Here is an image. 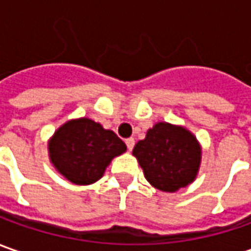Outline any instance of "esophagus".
I'll return each mask as SVG.
<instances>
[{
    "mask_svg": "<svg viewBox=\"0 0 251 251\" xmlns=\"http://www.w3.org/2000/svg\"><path fill=\"white\" fill-rule=\"evenodd\" d=\"M125 143H126V146H127V150H129V151H132L134 147V139H132V137H130V139H126Z\"/></svg>",
    "mask_w": 251,
    "mask_h": 251,
    "instance_id": "esophagus-1",
    "label": "esophagus"
}]
</instances>
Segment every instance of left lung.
Listing matches in <instances>:
<instances>
[{
    "label": "left lung",
    "instance_id": "obj_1",
    "mask_svg": "<svg viewBox=\"0 0 251 251\" xmlns=\"http://www.w3.org/2000/svg\"><path fill=\"white\" fill-rule=\"evenodd\" d=\"M133 155L152 187L174 193L195 182L201 164V146L183 126L157 122L136 143Z\"/></svg>",
    "mask_w": 251,
    "mask_h": 251
}]
</instances>
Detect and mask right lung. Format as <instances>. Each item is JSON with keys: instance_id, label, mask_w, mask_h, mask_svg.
<instances>
[{"instance_id": "1", "label": "right lung", "mask_w": 251, "mask_h": 251, "mask_svg": "<svg viewBox=\"0 0 251 251\" xmlns=\"http://www.w3.org/2000/svg\"><path fill=\"white\" fill-rule=\"evenodd\" d=\"M125 151L126 144L117 134L90 118L68 121L48 140V155L54 168L79 186L97 182L109 162Z\"/></svg>"}]
</instances>
